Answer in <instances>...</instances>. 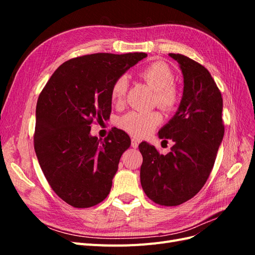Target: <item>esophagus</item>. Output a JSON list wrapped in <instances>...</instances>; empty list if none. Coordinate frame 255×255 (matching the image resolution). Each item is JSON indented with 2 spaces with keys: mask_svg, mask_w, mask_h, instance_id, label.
I'll return each instance as SVG.
<instances>
[{
  "mask_svg": "<svg viewBox=\"0 0 255 255\" xmlns=\"http://www.w3.org/2000/svg\"><path fill=\"white\" fill-rule=\"evenodd\" d=\"M130 141H132V146H133V148L137 149L138 148V143H139V141H138L136 138H132V140H130Z\"/></svg>",
  "mask_w": 255,
  "mask_h": 255,
  "instance_id": "34e87169",
  "label": "esophagus"
}]
</instances>
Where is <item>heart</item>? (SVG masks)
Masks as SVG:
<instances>
[{
    "mask_svg": "<svg viewBox=\"0 0 255 255\" xmlns=\"http://www.w3.org/2000/svg\"><path fill=\"white\" fill-rule=\"evenodd\" d=\"M140 78L155 90L154 101L165 110H173L180 101V92L173 84L174 75L166 64L161 61L145 66L139 72ZM128 82L127 76L121 75L116 79L111 88V100L113 104L121 105L125 102ZM161 122L158 112H136L132 111L119 119V127L126 132L136 137L150 135Z\"/></svg>",
    "mask_w": 255,
    "mask_h": 255,
    "instance_id": "b5f03b06",
    "label": "heart"
}]
</instances>
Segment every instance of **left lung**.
Listing matches in <instances>:
<instances>
[{
  "label": "left lung",
  "mask_w": 255,
  "mask_h": 255,
  "mask_svg": "<svg viewBox=\"0 0 255 255\" xmlns=\"http://www.w3.org/2000/svg\"><path fill=\"white\" fill-rule=\"evenodd\" d=\"M169 56L179 63L184 79L179 109L161 128L158 137L174 142L166 155L148 142L142 155L140 183L153 202L176 206L196 196L207 181L225 135L222 97L211 73L182 54Z\"/></svg>",
  "instance_id": "1"
}]
</instances>
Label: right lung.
Listing matches in <instances>:
<instances>
[{
    "label": "right lung",
    "mask_w": 255,
    "mask_h": 255,
    "mask_svg": "<svg viewBox=\"0 0 255 255\" xmlns=\"http://www.w3.org/2000/svg\"><path fill=\"white\" fill-rule=\"evenodd\" d=\"M144 57L97 53L72 58L56 69L38 98L36 155L52 189L71 206H94L110 194L130 139L115 128L102 141L90 135V125L110 119L113 83Z\"/></svg>",
    "instance_id": "obj_1"
}]
</instances>
